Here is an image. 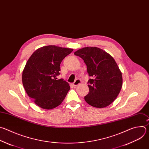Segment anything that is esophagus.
Returning a JSON list of instances; mask_svg holds the SVG:
<instances>
[{"instance_id": "esophagus-1", "label": "esophagus", "mask_w": 149, "mask_h": 149, "mask_svg": "<svg viewBox=\"0 0 149 149\" xmlns=\"http://www.w3.org/2000/svg\"><path fill=\"white\" fill-rule=\"evenodd\" d=\"M80 83H81V80H80V79H77V80H76V81L73 83V86L75 87V86L79 85Z\"/></svg>"}]
</instances>
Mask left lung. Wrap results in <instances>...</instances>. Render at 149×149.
Returning a JSON list of instances; mask_svg holds the SVG:
<instances>
[{
    "label": "left lung",
    "instance_id": "8db88e82",
    "mask_svg": "<svg viewBox=\"0 0 149 149\" xmlns=\"http://www.w3.org/2000/svg\"><path fill=\"white\" fill-rule=\"evenodd\" d=\"M74 54L84 61L88 76V93L85 101L97 108L110 104L119 94L122 86V72L114 59L103 50L96 47H86Z\"/></svg>",
    "mask_w": 149,
    "mask_h": 149
}]
</instances>
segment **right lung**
<instances>
[{
  "instance_id": "obj_1",
  "label": "right lung",
  "mask_w": 149,
  "mask_h": 149,
  "mask_svg": "<svg viewBox=\"0 0 149 149\" xmlns=\"http://www.w3.org/2000/svg\"><path fill=\"white\" fill-rule=\"evenodd\" d=\"M73 49L46 46L36 50L29 58L22 73L27 95L40 107L52 109L60 105L70 90L60 74V65Z\"/></svg>"
}]
</instances>
